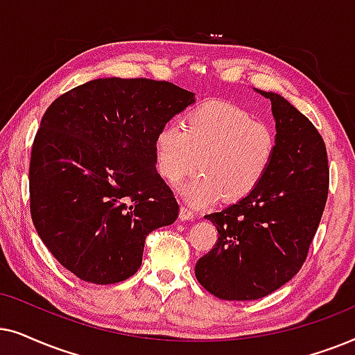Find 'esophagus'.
<instances>
[{"mask_svg": "<svg viewBox=\"0 0 355 355\" xmlns=\"http://www.w3.org/2000/svg\"><path fill=\"white\" fill-rule=\"evenodd\" d=\"M195 212H193L191 209H188V207H185V206H182L180 207V219L182 220H193L195 219Z\"/></svg>", "mask_w": 355, "mask_h": 355, "instance_id": "34e87169", "label": "esophagus"}]
</instances>
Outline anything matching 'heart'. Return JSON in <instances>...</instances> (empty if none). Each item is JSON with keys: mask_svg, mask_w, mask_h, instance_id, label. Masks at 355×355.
I'll return each mask as SVG.
<instances>
[{"mask_svg": "<svg viewBox=\"0 0 355 355\" xmlns=\"http://www.w3.org/2000/svg\"><path fill=\"white\" fill-rule=\"evenodd\" d=\"M276 155V136L242 108L206 102L168 123L155 138V167L168 183H178L201 170L183 187L191 205L202 206L222 196L239 201L266 178Z\"/></svg>", "mask_w": 355, "mask_h": 355, "instance_id": "b5f03b06", "label": "heart"}]
</instances>
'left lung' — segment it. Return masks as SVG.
I'll return each mask as SVG.
<instances>
[{"label": "left lung", "instance_id": "obj_1", "mask_svg": "<svg viewBox=\"0 0 355 355\" xmlns=\"http://www.w3.org/2000/svg\"><path fill=\"white\" fill-rule=\"evenodd\" d=\"M276 155L257 190L205 216L219 239L198 259L200 284L222 300H257L289 282L305 263L329 187L324 141L313 123L274 92Z\"/></svg>", "mask_w": 355, "mask_h": 355}]
</instances>
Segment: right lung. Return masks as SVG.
I'll return each instance as SVG.
<instances>
[{"label":"right lung","mask_w":355,"mask_h":355,"mask_svg":"<svg viewBox=\"0 0 355 355\" xmlns=\"http://www.w3.org/2000/svg\"><path fill=\"white\" fill-rule=\"evenodd\" d=\"M195 94L154 79H94L46 108L32 144L31 216L79 279L115 284L143 263L146 237L178 217L155 168V138Z\"/></svg>","instance_id":"obj_1"}]
</instances>
